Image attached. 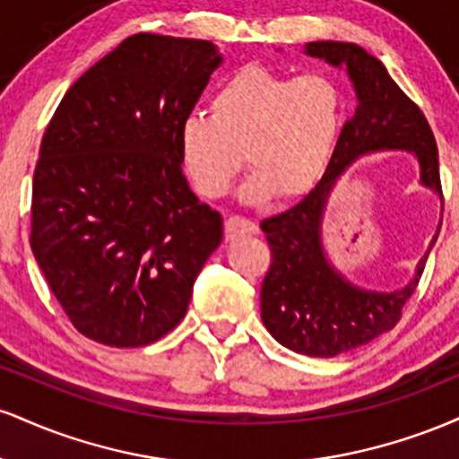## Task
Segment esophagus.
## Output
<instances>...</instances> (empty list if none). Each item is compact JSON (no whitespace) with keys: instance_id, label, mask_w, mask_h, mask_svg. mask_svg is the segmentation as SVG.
Segmentation results:
<instances>
[{"instance_id":"34e87169","label":"esophagus","mask_w":459,"mask_h":459,"mask_svg":"<svg viewBox=\"0 0 459 459\" xmlns=\"http://www.w3.org/2000/svg\"><path fill=\"white\" fill-rule=\"evenodd\" d=\"M224 229H226V239L229 241H237L241 239V237H250L259 233V226L252 222V220L241 218V215H230V218H226Z\"/></svg>"}]
</instances>
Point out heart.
<instances>
[{
	"label": "heart",
	"instance_id": "1",
	"mask_svg": "<svg viewBox=\"0 0 459 459\" xmlns=\"http://www.w3.org/2000/svg\"><path fill=\"white\" fill-rule=\"evenodd\" d=\"M212 108L189 112L178 127L183 168L207 198L229 192L244 151L255 168L239 187L244 203L307 196L328 172L345 129L343 91L317 73L296 77L247 65L215 91Z\"/></svg>",
	"mask_w": 459,
	"mask_h": 459
}]
</instances>
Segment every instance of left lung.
I'll return each instance as SVG.
<instances>
[{"instance_id": "8db88e82", "label": "left lung", "mask_w": 459, "mask_h": 459, "mask_svg": "<svg viewBox=\"0 0 459 459\" xmlns=\"http://www.w3.org/2000/svg\"><path fill=\"white\" fill-rule=\"evenodd\" d=\"M304 54L345 68L356 92V112L345 123L339 149L319 186L287 212L263 220L272 265L261 287V319L278 343L304 356L332 358L377 339L397 324L425 270L440 224L412 278L393 291L358 287L336 270L324 244L332 189L360 157L384 151L412 152L419 183L440 198L438 146L423 112L405 97L377 57L360 45L317 40Z\"/></svg>"}]
</instances>
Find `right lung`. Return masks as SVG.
I'll use <instances>...</instances> for the list:
<instances>
[{
	"mask_svg": "<svg viewBox=\"0 0 459 459\" xmlns=\"http://www.w3.org/2000/svg\"><path fill=\"white\" fill-rule=\"evenodd\" d=\"M222 62L209 40L129 36L68 88L45 131L30 246L97 343L168 334L222 244V215L189 189L178 151V127Z\"/></svg>",
	"mask_w": 459,
	"mask_h": 459,
	"instance_id": "right-lung-1",
	"label": "right lung"
}]
</instances>
